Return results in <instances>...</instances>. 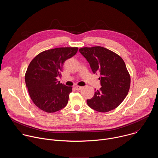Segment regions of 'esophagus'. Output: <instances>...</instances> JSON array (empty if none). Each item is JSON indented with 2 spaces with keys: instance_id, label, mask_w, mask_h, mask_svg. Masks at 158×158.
I'll list each match as a JSON object with an SVG mask.
<instances>
[{
  "instance_id": "34e87169",
  "label": "esophagus",
  "mask_w": 158,
  "mask_h": 158,
  "mask_svg": "<svg viewBox=\"0 0 158 158\" xmlns=\"http://www.w3.org/2000/svg\"><path fill=\"white\" fill-rule=\"evenodd\" d=\"M74 88H75L76 90H77V91H79V90H81V89L82 88V87H81V86H78V85H77V86H76Z\"/></svg>"
}]
</instances>
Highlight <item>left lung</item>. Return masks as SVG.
I'll return each mask as SVG.
<instances>
[{"instance_id": "8db88e82", "label": "left lung", "mask_w": 158, "mask_h": 158, "mask_svg": "<svg viewBox=\"0 0 158 158\" xmlns=\"http://www.w3.org/2000/svg\"><path fill=\"white\" fill-rule=\"evenodd\" d=\"M79 51L93 72L101 75L102 87L87 100V105L100 112L114 109L124 101L130 88L131 77L124 61L116 53L101 46L82 48Z\"/></svg>"}]
</instances>
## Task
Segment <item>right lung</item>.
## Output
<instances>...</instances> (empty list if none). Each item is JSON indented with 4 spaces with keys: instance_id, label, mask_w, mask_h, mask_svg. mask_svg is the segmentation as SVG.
Segmentation results:
<instances>
[{
    "instance_id": "add662e5",
    "label": "right lung",
    "mask_w": 158,
    "mask_h": 158,
    "mask_svg": "<svg viewBox=\"0 0 158 158\" xmlns=\"http://www.w3.org/2000/svg\"><path fill=\"white\" fill-rule=\"evenodd\" d=\"M78 48H58L44 51L30 62L25 74L29 96L34 104L44 112L52 113L64 108L72 87L60 83L64 62L77 52Z\"/></svg>"
}]
</instances>
